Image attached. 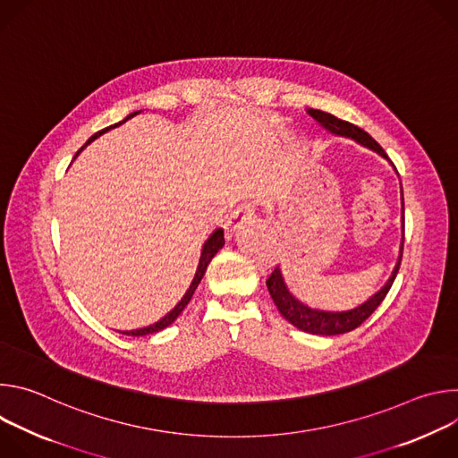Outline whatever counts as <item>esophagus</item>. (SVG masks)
Masks as SVG:
<instances>
[{"instance_id": "esophagus-1", "label": "esophagus", "mask_w": 458, "mask_h": 458, "mask_svg": "<svg viewBox=\"0 0 458 458\" xmlns=\"http://www.w3.org/2000/svg\"><path fill=\"white\" fill-rule=\"evenodd\" d=\"M255 217V208L251 203H242L237 207V210L232 214V219H230V225L228 228L230 230H237L241 228L244 223L251 221Z\"/></svg>"}]
</instances>
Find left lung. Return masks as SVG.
Returning <instances> with one entry per match:
<instances>
[{
    "mask_svg": "<svg viewBox=\"0 0 458 458\" xmlns=\"http://www.w3.org/2000/svg\"><path fill=\"white\" fill-rule=\"evenodd\" d=\"M308 114L322 126L328 130L330 134L334 136H341V138H348V140H353L357 141L359 145L377 152L378 156H382L384 159L389 161V157L386 156V152L382 150V147L368 134L364 132L362 128L348 123V121H343L339 117H335L334 114H328V112H322V110H313L310 108ZM401 201H403V241H401V250H399V259H397V265L394 268V272H391L389 279L386 281V284L377 292L373 293L366 302L359 304L357 308L353 310H346V311H324V310H313L306 304H302L299 299H295L286 283H284V277H283V272L281 268L277 267L272 276L268 277L267 281V286H268V292L279 310V313L288 320L292 322L295 328L306 332V334H311V335H341V334H346V332H352L355 328H359V326L378 308V304L384 301V297L387 295L391 284H394L397 274H399V268H401V260H403V250H404V198H403V186H401Z\"/></svg>",
    "mask_w": 458,
    "mask_h": 458,
    "instance_id": "obj_1",
    "label": "left lung"
}]
</instances>
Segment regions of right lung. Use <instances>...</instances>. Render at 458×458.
<instances>
[{"mask_svg":"<svg viewBox=\"0 0 458 458\" xmlns=\"http://www.w3.org/2000/svg\"><path fill=\"white\" fill-rule=\"evenodd\" d=\"M140 112H134V114H130V115H126L123 121H119V123H115V124H110V126H106V128H103V130H99V132H96L81 148H80V152L87 147V145H90L94 140H98L99 136H103L105 132H108V130H112V128H115V126H119V124H123L124 121H128L130 117H134V115H138ZM78 152V154H80ZM76 154V156H78ZM225 246V232H223V228H217L207 241H205V244H203V250H201V259H199V265H198V270H195V276H193V279H191V283H190V288L186 290V293L182 295V299L174 306V310H170L163 318H159L157 322H154V324H150V326H145V328H140V330H130V332H121V334H124V335H132V337H141V335H148V334H157V332H161V330H165L166 326H170L179 315H181V311L186 308V304L190 302V299H191V295H193V292H195V288L199 286V283H201V279H203V276H205V272H207V267L210 265V260L214 259V255L221 250Z\"/></svg>","mask_w":458,"mask_h":458,"instance_id":"obj_1","label":"right lung"}]
</instances>
